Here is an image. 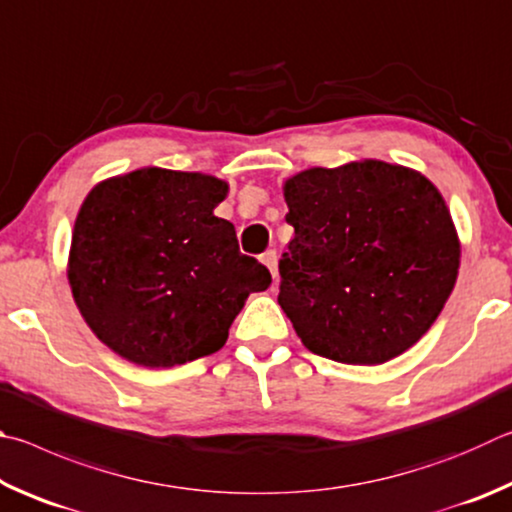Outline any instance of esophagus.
<instances>
[{"label": "esophagus", "instance_id": "obj_1", "mask_svg": "<svg viewBox=\"0 0 512 512\" xmlns=\"http://www.w3.org/2000/svg\"><path fill=\"white\" fill-rule=\"evenodd\" d=\"M263 265L267 267V270H270V274H272V279H276V276H279V256H276V251L274 249H270V251H265L263 254Z\"/></svg>", "mask_w": 512, "mask_h": 512}]
</instances>
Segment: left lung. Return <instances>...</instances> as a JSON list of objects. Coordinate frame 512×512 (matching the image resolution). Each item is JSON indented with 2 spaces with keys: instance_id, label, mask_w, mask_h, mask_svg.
<instances>
[{
  "instance_id": "1",
  "label": "left lung",
  "mask_w": 512,
  "mask_h": 512,
  "mask_svg": "<svg viewBox=\"0 0 512 512\" xmlns=\"http://www.w3.org/2000/svg\"><path fill=\"white\" fill-rule=\"evenodd\" d=\"M290 251L279 306L303 346L384 364L423 337L454 290L461 240L438 188L380 159L308 168L283 182Z\"/></svg>"
}]
</instances>
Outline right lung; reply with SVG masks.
Masks as SVG:
<instances>
[{
	"instance_id": "right-lung-1",
	"label": "right lung",
	"mask_w": 512,
	"mask_h": 512,
	"mask_svg": "<svg viewBox=\"0 0 512 512\" xmlns=\"http://www.w3.org/2000/svg\"><path fill=\"white\" fill-rule=\"evenodd\" d=\"M224 179L146 166L98 182L80 204L67 279L85 324L132 364L170 369L220 351L267 267L215 215Z\"/></svg>"
}]
</instances>
